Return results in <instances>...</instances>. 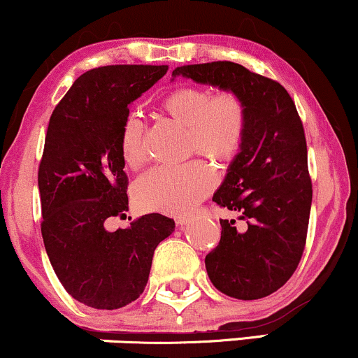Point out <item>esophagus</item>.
I'll use <instances>...</instances> for the list:
<instances>
[{
  "label": "esophagus",
  "mask_w": 358,
  "mask_h": 358,
  "mask_svg": "<svg viewBox=\"0 0 358 358\" xmlns=\"http://www.w3.org/2000/svg\"><path fill=\"white\" fill-rule=\"evenodd\" d=\"M188 222H190V217H180V219H178V224H180V225L188 224Z\"/></svg>",
  "instance_id": "1"
}]
</instances>
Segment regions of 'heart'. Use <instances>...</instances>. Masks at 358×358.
Wrapping results in <instances>:
<instances>
[{"instance_id": "1", "label": "heart", "mask_w": 358, "mask_h": 358, "mask_svg": "<svg viewBox=\"0 0 358 358\" xmlns=\"http://www.w3.org/2000/svg\"><path fill=\"white\" fill-rule=\"evenodd\" d=\"M162 109L187 127L188 153H200L219 165L231 163L245 141L248 104L236 90L212 94L202 85H180L166 94ZM121 158L136 170L145 163V126L136 116L122 122L119 136ZM215 176L203 162L193 159L182 166H158L138 180L136 202L146 210L171 215L190 213L213 188Z\"/></svg>"}]
</instances>
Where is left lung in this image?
<instances>
[{"instance_id":"8db88e82","label":"left lung","mask_w":358,"mask_h":358,"mask_svg":"<svg viewBox=\"0 0 358 358\" xmlns=\"http://www.w3.org/2000/svg\"><path fill=\"white\" fill-rule=\"evenodd\" d=\"M173 76L236 90L248 104L245 141L212 199L239 213L245 225L220 219V241L205 256V268L227 296H269L301 261L313 199L305 129L294 101L279 82L227 60L182 65Z\"/></svg>"}]
</instances>
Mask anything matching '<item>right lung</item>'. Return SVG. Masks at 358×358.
<instances>
[{
  "instance_id": "1",
  "label": "right lung",
  "mask_w": 358,
  "mask_h": 358,
  "mask_svg": "<svg viewBox=\"0 0 358 358\" xmlns=\"http://www.w3.org/2000/svg\"><path fill=\"white\" fill-rule=\"evenodd\" d=\"M168 65H106L72 84L48 122L38 166L42 237L57 278L77 301L117 310L145 291L156 245L173 219L148 213L108 231L127 210V175L119 150L129 104Z\"/></svg>"
}]
</instances>
